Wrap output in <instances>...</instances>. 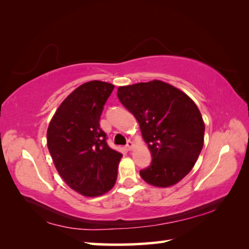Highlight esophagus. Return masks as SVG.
<instances>
[{
  "mask_svg": "<svg viewBox=\"0 0 249 249\" xmlns=\"http://www.w3.org/2000/svg\"><path fill=\"white\" fill-rule=\"evenodd\" d=\"M133 146H134V144H133V142H130V141H128L127 142V144H126V146H125V149L127 150V151H129V150H132V148H133Z\"/></svg>",
  "mask_w": 249,
  "mask_h": 249,
  "instance_id": "1",
  "label": "esophagus"
}]
</instances>
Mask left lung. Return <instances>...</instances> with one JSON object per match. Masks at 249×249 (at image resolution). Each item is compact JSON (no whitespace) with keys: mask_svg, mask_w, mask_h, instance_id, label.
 Instances as JSON below:
<instances>
[{"mask_svg":"<svg viewBox=\"0 0 249 249\" xmlns=\"http://www.w3.org/2000/svg\"><path fill=\"white\" fill-rule=\"evenodd\" d=\"M117 98L136 117L153 158L142 178L161 188L179 182L203 147L205 127L196 103L159 80L120 87Z\"/></svg>","mask_w":249,"mask_h":249,"instance_id":"8db88e82","label":"left lung"}]
</instances>
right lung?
Listing matches in <instances>:
<instances>
[{"label": "right lung", "instance_id": "obj_1", "mask_svg": "<svg viewBox=\"0 0 249 249\" xmlns=\"http://www.w3.org/2000/svg\"><path fill=\"white\" fill-rule=\"evenodd\" d=\"M114 86L94 80L77 88L50 121L47 146L65 182L86 196H102L114 187L121 153L109 148L100 128L104 104Z\"/></svg>", "mask_w": 249, "mask_h": 249}]
</instances>
